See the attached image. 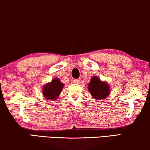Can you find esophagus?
Returning <instances> with one entry per match:
<instances>
[{
  "mask_svg": "<svg viewBox=\"0 0 150 150\" xmlns=\"http://www.w3.org/2000/svg\"><path fill=\"white\" fill-rule=\"evenodd\" d=\"M73 83L74 84H80V83H81V81H80L79 79H74L73 81Z\"/></svg>",
  "mask_w": 150,
  "mask_h": 150,
  "instance_id": "1",
  "label": "esophagus"
}]
</instances>
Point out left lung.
<instances>
[{
    "label": "left lung",
    "mask_w": 150,
    "mask_h": 150,
    "mask_svg": "<svg viewBox=\"0 0 150 150\" xmlns=\"http://www.w3.org/2000/svg\"><path fill=\"white\" fill-rule=\"evenodd\" d=\"M87 89L92 97L96 100H102L108 98L110 93V87L107 82L102 81L98 76L91 78Z\"/></svg>",
    "instance_id": "1"
}]
</instances>
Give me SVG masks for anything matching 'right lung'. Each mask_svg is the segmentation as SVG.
Returning <instances> with one entry per match:
<instances>
[{
  "label": "right lung",
  "mask_w": 150,
  "mask_h": 150,
  "mask_svg": "<svg viewBox=\"0 0 150 150\" xmlns=\"http://www.w3.org/2000/svg\"><path fill=\"white\" fill-rule=\"evenodd\" d=\"M65 85L59 78H54L51 82L43 86L42 94L44 98L49 101H55L58 99Z\"/></svg>",
  "instance_id": "add662e5"
}]
</instances>
